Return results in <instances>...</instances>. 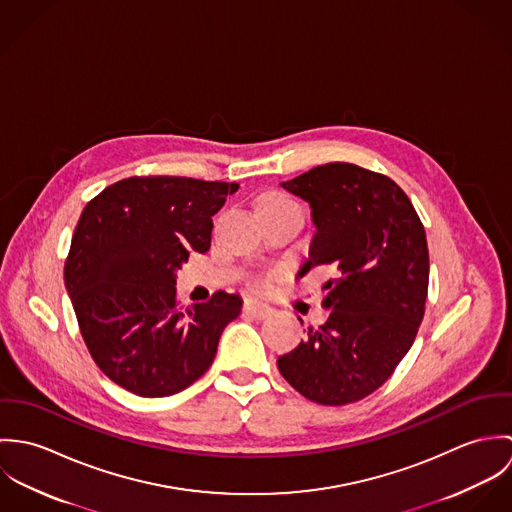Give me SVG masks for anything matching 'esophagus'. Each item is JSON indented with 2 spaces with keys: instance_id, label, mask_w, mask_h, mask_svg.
Segmentation results:
<instances>
[{
  "instance_id": "34e87169",
  "label": "esophagus",
  "mask_w": 512,
  "mask_h": 512,
  "mask_svg": "<svg viewBox=\"0 0 512 512\" xmlns=\"http://www.w3.org/2000/svg\"><path fill=\"white\" fill-rule=\"evenodd\" d=\"M244 311L250 313V315L256 317V319H264V317H268V315L272 313V307H270L268 303H264V301H258V299L248 297V299L244 301Z\"/></svg>"
}]
</instances>
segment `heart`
Returning a JSON list of instances; mask_svg holds the SVG:
<instances>
[{
	"instance_id": "heart-1",
	"label": "heart",
	"mask_w": 512,
	"mask_h": 512,
	"mask_svg": "<svg viewBox=\"0 0 512 512\" xmlns=\"http://www.w3.org/2000/svg\"><path fill=\"white\" fill-rule=\"evenodd\" d=\"M266 203H292V199L284 193H278V191H270L266 193L262 199H260V205H266Z\"/></svg>"
}]
</instances>
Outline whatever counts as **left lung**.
<instances>
[{
	"label": "left lung",
	"instance_id": "8db88e82",
	"mask_svg": "<svg viewBox=\"0 0 512 512\" xmlns=\"http://www.w3.org/2000/svg\"><path fill=\"white\" fill-rule=\"evenodd\" d=\"M311 207L317 228L299 276L331 266L327 321L278 359L307 400L345 406L382 386L410 351L424 319L430 256L408 195L386 175L327 163L284 181Z\"/></svg>",
	"mask_w": 512,
	"mask_h": 512
}]
</instances>
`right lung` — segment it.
Wrapping results in <instances>:
<instances>
[{
	"instance_id": "add662e5",
	"label": "right lung",
	"mask_w": 512,
	"mask_h": 512,
	"mask_svg": "<svg viewBox=\"0 0 512 512\" xmlns=\"http://www.w3.org/2000/svg\"><path fill=\"white\" fill-rule=\"evenodd\" d=\"M238 183L130 177L82 211L65 286L98 368L144 398L171 396L213 365L220 333L240 315L236 293L181 307L175 270L211 248L213 217Z\"/></svg>"
}]
</instances>
